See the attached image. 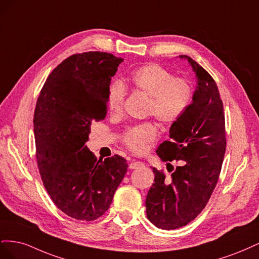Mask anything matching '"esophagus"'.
Listing matches in <instances>:
<instances>
[{
  "mask_svg": "<svg viewBox=\"0 0 259 259\" xmlns=\"http://www.w3.org/2000/svg\"><path fill=\"white\" fill-rule=\"evenodd\" d=\"M144 165L143 164V162H140V161H132L131 163H130V165H128V167H130V169H137V168H139V167H142Z\"/></svg>",
  "mask_w": 259,
  "mask_h": 259,
  "instance_id": "obj_1",
  "label": "esophagus"
}]
</instances>
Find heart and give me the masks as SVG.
<instances>
[{"instance_id":"heart-1","label":"heart","mask_w":259,"mask_h":259,"mask_svg":"<svg viewBox=\"0 0 259 259\" xmlns=\"http://www.w3.org/2000/svg\"><path fill=\"white\" fill-rule=\"evenodd\" d=\"M130 82L136 91L149 96L147 113L154 115L163 124H173L182 119L194 97L192 83L182 76H173L166 68L148 64L130 74ZM125 86L113 81L109 86L107 106L111 114H120L125 98ZM158 136L154 122H144L123 133L122 142L134 153H144L149 144Z\"/></svg>"}]
</instances>
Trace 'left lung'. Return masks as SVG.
Masks as SVG:
<instances>
[{
    "label": "left lung",
    "instance_id": "obj_1",
    "mask_svg": "<svg viewBox=\"0 0 259 259\" xmlns=\"http://www.w3.org/2000/svg\"><path fill=\"white\" fill-rule=\"evenodd\" d=\"M179 57L189 62L198 85L191 106L171 124L169 139L156 150L171 175L166 178L152 167L154 184L146 199L148 219L165 230L186 226L205 207L226 152L225 113L217 85L198 62L186 55ZM170 161H177L179 166L174 169Z\"/></svg>",
    "mask_w": 259,
    "mask_h": 259
}]
</instances>
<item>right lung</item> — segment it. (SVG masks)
I'll list each match as a JSON object with an SVG mask.
<instances>
[{"label": "right lung", "mask_w": 259, "mask_h": 259, "mask_svg": "<svg viewBox=\"0 0 259 259\" xmlns=\"http://www.w3.org/2000/svg\"><path fill=\"white\" fill-rule=\"evenodd\" d=\"M123 61L112 54H74L55 68L34 110L36 162L56 206L77 221L105 214L127 171L120 155L97 160L85 146L93 121L104 120L111 77Z\"/></svg>", "instance_id": "1"}]
</instances>
